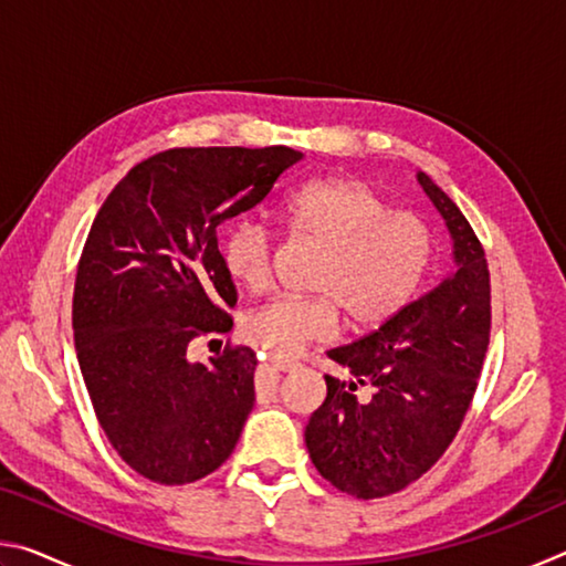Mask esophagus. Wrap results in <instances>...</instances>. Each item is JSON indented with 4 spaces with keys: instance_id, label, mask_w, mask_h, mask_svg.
I'll return each instance as SVG.
<instances>
[{
    "instance_id": "1",
    "label": "esophagus",
    "mask_w": 566,
    "mask_h": 566,
    "mask_svg": "<svg viewBox=\"0 0 566 566\" xmlns=\"http://www.w3.org/2000/svg\"><path fill=\"white\" fill-rule=\"evenodd\" d=\"M270 364H272L274 369H280V371H294V369H300V364L292 361V359H272Z\"/></svg>"
}]
</instances>
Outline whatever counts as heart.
<instances>
[{
  "instance_id": "b5f03b06",
  "label": "heart",
  "mask_w": 566,
  "mask_h": 566,
  "mask_svg": "<svg viewBox=\"0 0 566 566\" xmlns=\"http://www.w3.org/2000/svg\"><path fill=\"white\" fill-rule=\"evenodd\" d=\"M294 234L324 247L314 296H274L244 317V337L276 357L337 329L344 310L352 327L371 329L411 302L432 264L434 239L417 214L389 212L367 181L324 177L296 187L282 202ZM222 264L232 282L262 290L272 270V234L239 219L222 239Z\"/></svg>"
}]
</instances>
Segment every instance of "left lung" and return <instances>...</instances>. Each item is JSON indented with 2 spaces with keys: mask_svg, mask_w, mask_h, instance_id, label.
I'll use <instances>...</instances> for the list:
<instances>
[{
  "mask_svg": "<svg viewBox=\"0 0 566 566\" xmlns=\"http://www.w3.org/2000/svg\"><path fill=\"white\" fill-rule=\"evenodd\" d=\"M417 181L444 219L454 266L379 329L327 352L352 379L324 377L327 399L304 432L319 474L357 500L405 490L444 454L490 344L484 249L432 177L417 171ZM357 386L370 387L367 400Z\"/></svg>",
  "mask_w": 566,
  "mask_h": 566,
  "instance_id": "1",
  "label": "left lung"
}]
</instances>
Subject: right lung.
Wrapping results in <instances>:
<instances>
[{
    "label": "right lung",
    "mask_w": 566,
    "mask_h": 566,
    "mask_svg": "<svg viewBox=\"0 0 566 566\" xmlns=\"http://www.w3.org/2000/svg\"><path fill=\"white\" fill-rule=\"evenodd\" d=\"M290 147L169 149L142 161L102 205L76 270V359L104 434L134 472L189 484L234 452L254 407V352L189 359L232 329V276L217 227L262 202Z\"/></svg>",
    "instance_id": "1"
}]
</instances>
